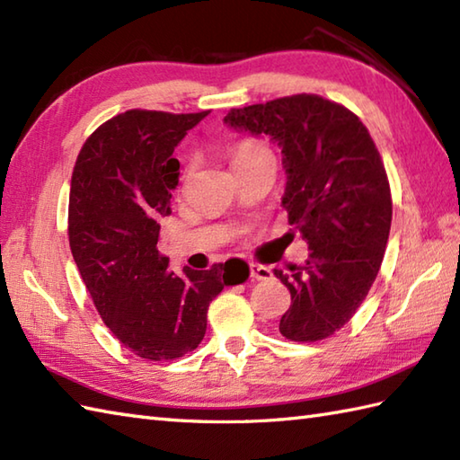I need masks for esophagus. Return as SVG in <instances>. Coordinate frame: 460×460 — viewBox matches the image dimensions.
<instances>
[{
	"label": "esophagus",
	"mask_w": 460,
	"mask_h": 460,
	"mask_svg": "<svg viewBox=\"0 0 460 460\" xmlns=\"http://www.w3.org/2000/svg\"><path fill=\"white\" fill-rule=\"evenodd\" d=\"M251 279L252 280H269V279H272V270L269 267L255 265V262H252V265H251Z\"/></svg>",
	"instance_id": "34e87169"
}]
</instances>
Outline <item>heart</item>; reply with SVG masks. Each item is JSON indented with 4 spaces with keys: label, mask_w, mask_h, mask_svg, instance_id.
I'll use <instances>...</instances> for the list:
<instances>
[{
    "label": "heart",
    "mask_w": 460,
    "mask_h": 460,
    "mask_svg": "<svg viewBox=\"0 0 460 460\" xmlns=\"http://www.w3.org/2000/svg\"><path fill=\"white\" fill-rule=\"evenodd\" d=\"M262 155H270L269 146L257 138H245L237 144L235 152H233V164L257 160L262 158Z\"/></svg>",
    "instance_id": "b5f03b06"
}]
</instances>
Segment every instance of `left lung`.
<instances>
[{
  "label": "left lung",
  "instance_id": "8db88e82",
  "mask_svg": "<svg viewBox=\"0 0 460 460\" xmlns=\"http://www.w3.org/2000/svg\"><path fill=\"white\" fill-rule=\"evenodd\" d=\"M225 122L267 134L285 154L288 223L308 241V261L275 277L290 290L280 334L318 341L348 324L384 261L392 190L384 160L358 116L320 94H292L231 109Z\"/></svg>",
  "mask_w": 460,
  "mask_h": 460
}]
</instances>
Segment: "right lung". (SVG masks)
<instances>
[{
  "label": "right lung",
  "mask_w": 460,
  "mask_h": 460,
  "mask_svg": "<svg viewBox=\"0 0 460 460\" xmlns=\"http://www.w3.org/2000/svg\"><path fill=\"white\" fill-rule=\"evenodd\" d=\"M209 111L172 114L132 109L96 128L75 162L68 245L102 322L142 359L181 358L199 346L209 302L249 279L227 261L209 270L170 269L160 255L162 217L172 213L180 162L173 148Z\"/></svg>",
  "instance_id": "right-lung-1"
}]
</instances>
